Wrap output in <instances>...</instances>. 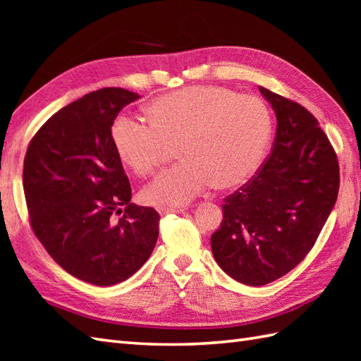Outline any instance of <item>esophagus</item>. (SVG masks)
<instances>
[{"label": "esophagus", "mask_w": 361, "mask_h": 361, "mask_svg": "<svg viewBox=\"0 0 361 361\" xmlns=\"http://www.w3.org/2000/svg\"><path fill=\"white\" fill-rule=\"evenodd\" d=\"M186 209H188L186 206H181V208H166V206H161V208H158L157 211L161 214V216H164V214H171V212H175V214L185 212Z\"/></svg>", "instance_id": "34e87169"}]
</instances>
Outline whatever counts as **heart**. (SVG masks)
<instances>
[{"mask_svg":"<svg viewBox=\"0 0 361 361\" xmlns=\"http://www.w3.org/2000/svg\"><path fill=\"white\" fill-rule=\"evenodd\" d=\"M147 126L118 118L110 128L119 159L137 176L150 175L166 145L176 144L181 161L141 190L144 203L181 206L212 183L233 189L257 172L271 140L273 121L256 96L217 87H188L158 96L144 106Z\"/></svg>","mask_w":361,"mask_h":361,"instance_id":"obj_1","label":"heart"}]
</instances>
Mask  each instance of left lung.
<instances>
[{
	"label": "left lung",
	"mask_w": 361,
	"mask_h": 361,
	"mask_svg": "<svg viewBox=\"0 0 361 361\" xmlns=\"http://www.w3.org/2000/svg\"><path fill=\"white\" fill-rule=\"evenodd\" d=\"M276 114L270 157L225 198L212 255L233 279L265 286L307 256L332 212L340 186L336 155L318 121L299 104L259 87Z\"/></svg>",
	"instance_id": "8db88e82"
}]
</instances>
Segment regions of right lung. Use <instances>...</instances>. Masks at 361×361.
<instances>
[{"label": "right lung", "mask_w": 361, "mask_h": 361, "mask_svg": "<svg viewBox=\"0 0 361 361\" xmlns=\"http://www.w3.org/2000/svg\"><path fill=\"white\" fill-rule=\"evenodd\" d=\"M136 99L133 91L102 88L63 106L32 137L23 167L38 240L63 270L99 287L135 274L158 239L159 214L130 203L110 136L118 113Z\"/></svg>", "instance_id": "obj_1"}]
</instances>
